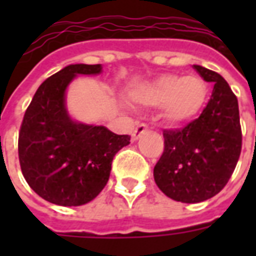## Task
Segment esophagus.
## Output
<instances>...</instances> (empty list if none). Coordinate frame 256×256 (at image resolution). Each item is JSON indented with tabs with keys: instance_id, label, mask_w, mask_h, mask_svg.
<instances>
[{
	"instance_id": "34e87169",
	"label": "esophagus",
	"mask_w": 256,
	"mask_h": 256,
	"mask_svg": "<svg viewBox=\"0 0 256 256\" xmlns=\"http://www.w3.org/2000/svg\"><path fill=\"white\" fill-rule=\"evenodd\" d=\"M146 132H148L146 124H145V123H138L137 128H134L133 133H132V140H133V141H137V140H138L142 134L146 133Z\"/></svg>"
}]
</instances>
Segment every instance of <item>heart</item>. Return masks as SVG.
<instances>
[{
  "instance_id": "obj_1",
  "label": "heart",
  "mask_w": 256,
  "mask_h": 256,
  "mask_svg": "<svg viewBox=\"0 0 256 256\" xmlns=\"http://www.w3.org/2000/svg\"><path fill=\"white\" fill-rule=\"evenodd\" d=\"M207 96V84L198 75L164 74L141 90L138 100L144 106H164L167 122L180 124L198 115Z\"/></svg>"
}]
</instances>
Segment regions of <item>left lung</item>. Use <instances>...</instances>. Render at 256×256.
<instances>
[{
  "instance_id": "1",
  "label": "left lung",
  "mask_w": 256,
  "mask_h": 256,
  "mask_svg": "<svg viewBox=\"0 0 256 256\" xmlns=\"http://www.w3.org/2000/svg\"><path fill=\"white\" fill-rule=\"evenodd\" d=\"M214 84L207 106L181 130H164V150L154 168L156 185L181 203L208 200L225 186L242 152L238 102L220 74L193 66Z\"/></svg>"
}]
</instances>
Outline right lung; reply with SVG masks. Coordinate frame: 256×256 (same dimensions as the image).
Instances as JSON below:
<instances>
[{
	"label": "right lung",
	"mask_w": 256,
	"mask_h": 256,
	"mask_svg": "<svg viewBox=\"0 0 256 256\" xmlns=\"http://www.w3.org/2000/svg\"><path fill=\"white\" fill-rule=\"evenodd\" d=\"M101 64H70L44 80L19 133V160L26 181L46 202L76 207L92 202L108 182L114 156L128 136L75 120L67 89L78 75H98Z\"/></svg>",
	"instance_id": "add662e5"
}]
</instances>
